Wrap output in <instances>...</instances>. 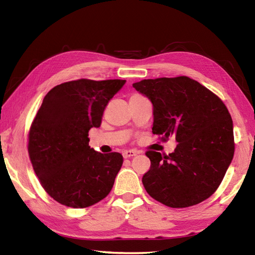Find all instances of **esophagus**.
<instances>
[{"instance_id":"esophagus-1","label":"esophagus","mask_w":255,"mask_h":255,"mask_svg":"<svg viewBox=\"0 0 255 255\" xmlns=\"http://www.w3.org/2000/svg\"><path fill=\"white\" fill-rule=\"evenodd\" d=\"M137 154H138L137 151H133V150H125V151H123V156L125 159L131 158V156H134Z\"/></svg>"}]
</instances>
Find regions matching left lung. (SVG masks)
Listing matches in <instances>:
<instances>
[{"label":"left lung","mask_w":255,"mask_h":255,"mask_svg":"<svg viewBox=\"0 0 255 255\" xmlns=\"http://www.w3.org/2000/svg\"><path fill=\"white\" fill-rule=\"evenodd\" d=\"M132 86L153 106L152 132L174 137V152L148 151L142 184L151 197L173 208L199 204L220 185L235 152L234 124L218 96L187 77L142 80Z\"/></svg>","instance_id":"left-lung-1"}]
</instances>
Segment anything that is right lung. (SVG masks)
Here are the masks:
<instances>
[{
  "instance_id": "obj_1",
  "label": "right lung",
  "mask_w": 255,
  "mask_h": 255,
  "mask_svg": "<svg viewBox=\"0 0 255 255\" xmlns=\"http://www.w3.org/2000/svg\"><path fill=\"white\" fill-rule=\"evenodd\" d=\"M125 83L81 79L45 96L30 127L28 153L42 187L58 203L85 208L110 194L123 155L91 148L89 130L101 126L108 101Z\"/></svg>"
}]
</instances>
